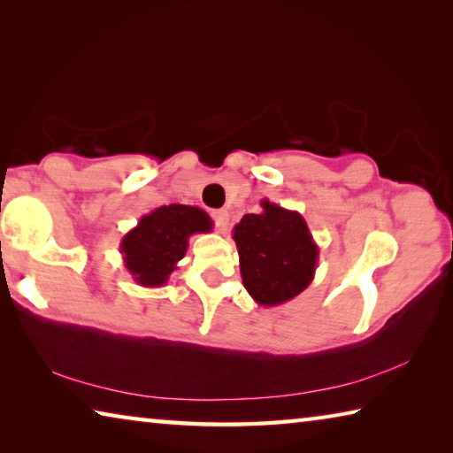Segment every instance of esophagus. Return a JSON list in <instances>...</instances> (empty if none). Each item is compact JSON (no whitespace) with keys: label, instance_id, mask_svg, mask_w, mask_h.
<instances>
[{"label":"esophagus","instance_id":"34e87169","mask_svg":"<svg viewBox=\"0 0 453 453\" xmlns=\"http://www.w3.org/2000/svg\"><path fill=\"white\" fill-rule=\"evenodd\" d=\"M213 221H216V227L219 234L227 232V224H229V213L226 210H218L213 211Z\"/></svg>","mask_w":453,"mask_h":453}]
</instances>
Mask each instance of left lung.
Wrapping results in <instances>:
<instances>
[{
    "label": "left lung",
    "instance_id": "1",
    "mask_svg": "<svg viewBox=\"0 0 453 453\" xmlns=\"http://www.w3.org/2000/svg\"><path fill=\"white\" fill-rule=\"evenodd\" d=\"M232 237L243 286L259 305L294 300L316 275L319 248L300 211L262 199V211L245 213Z\"/></svg>",
    "mask_w": 453,
    "mask_h": 453
}]
</instances>
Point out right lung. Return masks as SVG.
Wrapping results in <instances>:
<instances>
[{"label":"right lung","instance_id":"add662e5","mask_svg":"<svg viewBox=\"0 0 453 453\" xmlns=\"http://www.w3.org/2000/svg\"><path fill=\"white\" fill-rule=\"evenodd\" d=\"M211 218L202 208L170 203L150 211L121 237L126 270L143 288H162L186 256L194 234H210Z\"/></svg>","mask_w":453,"mask_h":453}]
</instances>
